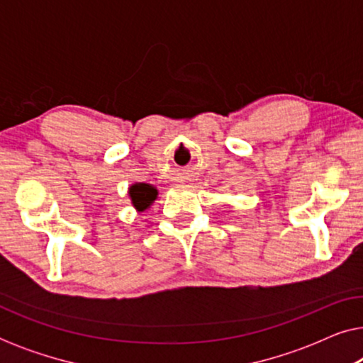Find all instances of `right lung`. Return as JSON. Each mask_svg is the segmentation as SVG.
Here are the masks:
<instances>
[{"label":"right lung","instance_id":"right-lung-1","mask_svg":"<svg viewBox=\"0 0 363 363\" xmlns=\"http://www.w3.org/2000/svg\"><path fill=\"white\" fill-rule=\"evenodd\" d=\"M128 196H130L132 206L138 213H142L153 205V201L158 196V190L153 185H148V183H133V185L128 186Z\"/></svg>","mask_w":363,"mask_h":363}]
</instances>
